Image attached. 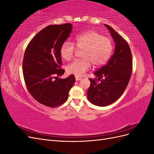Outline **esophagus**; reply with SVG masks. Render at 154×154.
Here are the masks:
<instances>
[{
	"label": "esophagus",
	"instance_id": "obj_1",
	"mask_svg": "<svg viewBox=\"0 0 154 154\" xmlns=\"http://www.w3.org/2000/svg\"><path fill=\"white\" fill-rule=\"evenodd\" d=\"M82 80L81 78L76 76V81H80V80Z\"/></svg>",
	"mask_w": 154,
	"mask_h": 154
}]
</instances>
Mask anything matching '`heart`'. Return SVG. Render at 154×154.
Masks as SVG:
<instances>
[{
    "instance_id": "1",
    "label": "heart",
    "mask_w": 154,
    "mask_h": 154,
    "mask_svg": "<svg viewBox=\"0 0 154 154\" xmlns=\"http://www.w3.org/2000/svg\"><path fill=\"white\" fill-rule=\"evenodd\" d=\"M74 44L66 41L60 49L61 57L66 61L71 60L78 50H82V59L75 60L67 66L66 69L69 74L82 76L90 69L91 63L94 66L104 64L110 58L112 52L113 44L109 37L103 36L95 31H88L78 35L74 38Z\"/></svg>"
}]
</instances>
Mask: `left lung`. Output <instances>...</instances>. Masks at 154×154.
Here are the masks:
<instances>
[{"label": "left lung", "mask_w": 154, "mask_h": 154, "mask_svg": "<svg viewBox=\"0 0 154 154\" xmlns=\"http://www.w3.org/2000/svg\"><path fill=\"white\" fill-rule=\"evenodd\" d=\"M105 26L114 41V52L105 66L94 73L100 83L89 79L91 85L87 91L88 100L100 106L109 105L119 99L128 85L132 71V53L127 41L110 26Z\"/></svg>", "instance_id": "8db88e82"}]
</instances>
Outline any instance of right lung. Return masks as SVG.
<instances>
[{
	"label": "right lung",
	"mask_w": 154,
	"mask_h": 154,
	"mask_svg": "<svg viewBox=\"0 0 154 154\" xmlns=\"http://www.w3.org/2000/svg\"><path fill=\"white\" fill-rule=\"evenodd\" d=\"M72 29L70 23L48 26L35 36L25 51L22 69L27 90L47 106H58L66 102L76 81L72 74L58 78L65 72L60 69V49Z\"/></svg>",
	"instance_id": "add662e5"
}]
</instances>
